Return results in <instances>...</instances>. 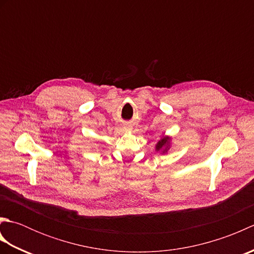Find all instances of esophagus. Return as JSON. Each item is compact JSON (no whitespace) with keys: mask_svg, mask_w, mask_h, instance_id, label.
I'll use <instances>...</instances> for the list:
<instances>
[{"mask_svg":"<svg viewBox=\"0 0 254 254\" xmlns=\"http://www.w3.org/2000/svg\"><path fill=\"white\" fill-rule=\"evenodd\" d=\"M124 130H128V127H124Z\"/></svg>","mask_w":254,"mask_h":254,"instance_id":"obj_1","label":"esophagus"}]
</instances>
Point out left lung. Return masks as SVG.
I'll return each mask as SVG.
<instances>
[{"instance_id":"obj_1","label":"left lung","mask_w":254,"mask_h":254,"mask_svg":"<svg viewBox=\"0 0 254 254\" xmlns=\"http://www.w3.org/2000/svg\"><path fill=\"white\" fill-rule=\"evenodd\" d=\"M170 141L171 138L169 136H163L160 138V141L156 144V150L160 152V154H166L170 148Z\"/></svg>"}]
</instances>
